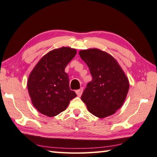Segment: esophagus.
I'll list each match as a JSON object with an SVG mask.
<instances>
[{"instance_id": "1", "label": "esophagus", "mask_w": 157, "mask_h": 157, "mask_svg": "<svg viewBox=\"0 0 157 157\" xmlns=\"http://www.w3.org/2000/svg\"><path fill=\"white\" fill-rule=\"evenodd\" d=\"M82 92H83V89L81 88L80 89L77 90V91H76V94H77V95H78V97H80L82 94Z\"/></svg>"}]
</instances>
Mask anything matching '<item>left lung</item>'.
<instances>
[{
	"label": "left lung",
	"mask_w": 157,
	"mask_h": 157,
	"mask_svg": "<svg viewBox=\"0 0 157 157\" xmlns=\"http://www.w3.org/2000/svg\"><path fill=\"white\" fill-rule=\"evenodd\" d=\"M79 55L92 75L82 100L89 112L98 118L113 115L123 105L129 91L124 71L111 55L99 49L82 50Z\"/></svg>",
	"instance_id": "left-lung-1"
}]
</instances>
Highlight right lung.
Segmentation results:
<instances>
[{
  "label": "right lung",
  "mask_w": 157,
  "mask_h": 157,
  "mask_svg": "<svg viewBox=\"0 0 157 157\" xmlns=\"http://www.w3.org/2000/svg\"><path fill=\"white\" fill-rule=\"evenodd\" d=\"M75 49L62 47L52 50L39 60L30 73L28 89L34 107L47 116L58 115L77 96L69 87L65 68L75 56Z\"/></svg>",
  "instance_id": "right-lung-1"
}]
</instances>
